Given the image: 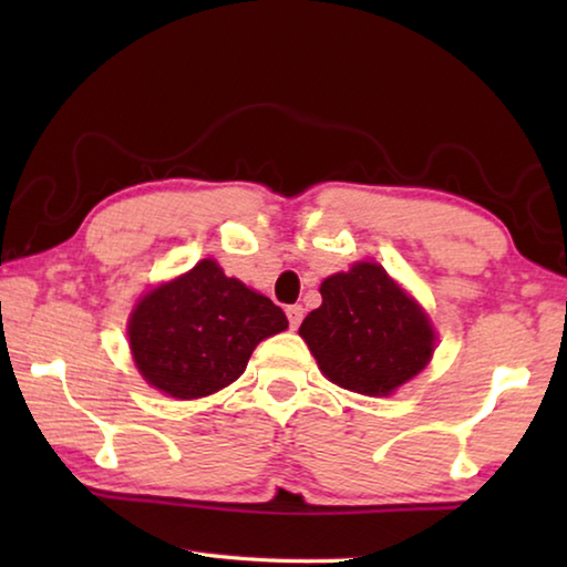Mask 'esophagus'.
Here are the masks:
<instances>
[{"label":"esophagus","instance_id":"34e87169","mask_svg":"<svg viewBox=\"0 0 567 567\" xmlns=\"http://www.w3.org/2000/svg\"><path fill=\"white\" fill-rule=\"evenodd\" d=\"M302 315H305L302 305H290V307H287V320H290V328H292V330L300 328V322H302Z\"/></svg>","mask_w":567,"mask_h":567}]
</instances>
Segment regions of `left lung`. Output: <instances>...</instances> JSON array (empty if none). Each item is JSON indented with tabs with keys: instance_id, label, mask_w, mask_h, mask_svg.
<instances>
[{
	"instance_id": "8db88e82",
	"label": "left lung",
	"mask_w": 567,
	"mask_h": 567,
	"mask_svg": "<svg viewBox=\"0 0 567 567\" xmlns=\"http://www.w3.org/2000/svg\"><path fill=\"white\" fill-rule=\"evenodd\" d=\"M322 305L300 324L322 375L360 395H392L425 368L435 330L378 262H354L320 285Z\"/></svg>"
}]
</instances>
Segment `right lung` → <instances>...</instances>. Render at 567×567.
Segmentation results:
<instances>
[{
    "label": "right lung",
    "instance_id": "right-lung-1",
    "mask_svg": "<svg viewBox=\"0 0 567 567\" xmlns=\"http://www.w3.org/2000/svg\"><path fill=\"white\" fill-rule=\"evenodd\" d=\"M287 330L270 297L227 277L215 260L150 290L130 315L134 364L152 388L197 400L243 375L252 350Z\"/></svg>",
    "mask_w": 567,
    "mask_h": 567
}]
</instances>
